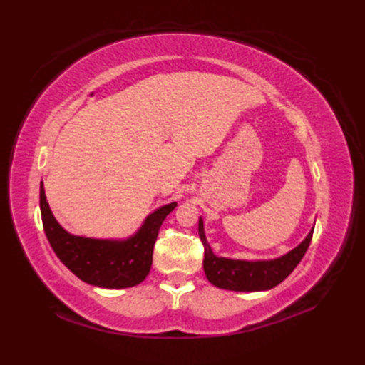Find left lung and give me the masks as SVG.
I'll return each instance as SVG.
<instances>
[{
	"label": "left lung",
	"mask_w": 365,
	"mask_h": 365,
	"mask_svg": "<svg viewBox=\"0 0 365 365\" xmlns=\"http://www.w3.org/2000/svg\"><path fill=\"white\" fill-rule=\"evenodd\" d=\"M197 231H200V237L204 245V272L207 280L220 289L254 292L275 288V286L288 277L306 254L309 244L312 240L314 228L309 231V235L300 245H297L289 252L283 254V256L277 259L269 260H239L217 257L207 242L202 217H200Z\"/></svg>",
	"instance_id": "1"
}]
</instances>
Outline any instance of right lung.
Wrapping results in <instances>:
<instances>
[{
	"instance_id": "obj_1",
	"label": "right lung",
	"mask_w": 365,
	"mask_h": 365,
	"mask_svg": "<svg viewBox=\"0 0 365 365\" xmlns=\"http://www.w3.org/2000/svg\"><path fill=\"white\" fill-rule=\"evenodd\" d=\"M42 225L59 260L82 282L106 289L132 288L148 277L158 231L176 202L150 213L135 235L128 239H94L68 233L53 216L41 182Z\"/></svg>"
}]
</instances>
